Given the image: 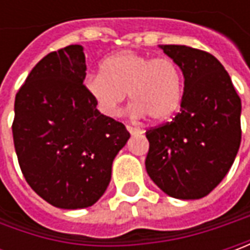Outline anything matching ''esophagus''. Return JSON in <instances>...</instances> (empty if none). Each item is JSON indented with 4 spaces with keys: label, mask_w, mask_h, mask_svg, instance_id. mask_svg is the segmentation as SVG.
Listing matches in <instances>:
<instances>
[{
    "label": "esophagus",
    "mask_w": 250,
    "mask_h": 250,
    "mask_svg": "<svg viewBox=\"0 0 250 250\" xmlns=\"http://www.w3.org/2000/svg\"><path fill=\"white\" fill-rule=\"evenodd\" d=\"M126 129L129 132L130 135H139V133H143V130L139 129V128H135V126H130V125H126Z\"/></svg>",
    "instance_id": "1"
}]
</instances>
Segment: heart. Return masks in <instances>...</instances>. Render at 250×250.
I'll return each instance as SVG.
<instances>
[{
	"mask_svg": "<svg viewBox=\"0 0 250 250\" xmlns=\"http://www.w3.org/2000/svg\"><path fill=\"white\" fill-rule=\"evenodd\" d=\"M84 89L107 117L120 114L128 93L133 115L164 121L181 105L184 75L172 58L124 51L103 61L101 72L84 79Z\"/></svg>",
	"mask_w": 250,
	"mask_h": 250,
	"instance_id": "1",
	"label": "heart"
}]
</instances>
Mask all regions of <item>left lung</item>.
<instances>
[{
  "label": "left lung",
  "mask_w": 250,
  "mask_h": 250,
  "mask_svg": "<svg viewBox=\"0 0 250 250\" xmlns=\"http://www.w3.org/2000/svg\"><path fill=\"white\" fill-rule=\"evenodd\" d=\"M163 51L185 78L181 111L146 130V171L168 196L200 199L224 179L241 145V99L214 55L187 45Z\"/></svg>",
  "instance_id": "obj_1"
}]
</instances>
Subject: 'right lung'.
Listing matches in <instances>:
<instances>
[{"mask_svg":"<svg viewBox=\"0 0 250 250\" xmlns=\"http://www.w3.org/2000/svg\"><path fill=\"white\" fill-rule=\"evenodd\" d=\"M82 45L47 54L15 97V151L26 182L60 208H84L105 192L125 125L103 115L84 89Z\"/></svg>","mask_w":250,"mask_h":250,"instance_id":"right-lung-1","label":"right lung"}]
</instances>
